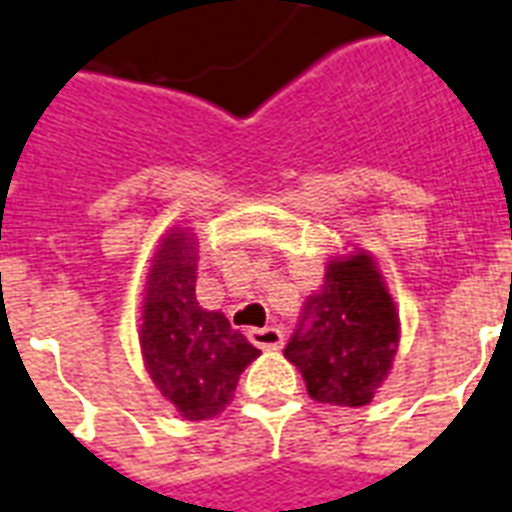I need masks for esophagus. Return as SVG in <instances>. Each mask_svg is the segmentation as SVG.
<instances>
[{"label": "esophagus", "instance_id": "esophagus-1", "mask_svg": "<svg viewBox=\"0 0 512 512\" xmlns=\"http://www.w3.org/2000/svg\"><path fill=\"white\" fill-rule=\"evenodd\" d=\"M249 336V342L260 347V350H279L282 342H285V336L279 328H252V331L246 333Z\"/></svg>", "mask_w": 512, "mask_h": 512}]
</instances>
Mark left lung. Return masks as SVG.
<instances>
[{
	"instance_id": "8db88e82",
	"label": "left lung",
	"mask_w": 512,
	"mask_h": 512,
	"mask_svg": "<svg viewBox=\"0 0 512 512\" xmlns=\"http://www.w3.org/2000/svg\"><path fill=\"white\" fill-rule=\"evenodd\" d=\"M399 350V312L366 252L336 257L306 298L285 358L304 374L314 401L363 407L388 377Z\"/></svg>"
}]
</instances>
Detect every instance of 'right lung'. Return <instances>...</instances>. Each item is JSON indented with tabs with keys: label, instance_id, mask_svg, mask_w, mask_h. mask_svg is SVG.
<instances>
[{
	"label": "right lung",
	"instance_id": "1",
	"mask_svg": "<svg viewBox=\"0 0 512 512\" xmlns=\"http://www.w3.org/2000/svg\"><path fill=\"white\" fill-rule=\"evenodd\" d=\"M189 227H173L151 257L140 352L157 391L187 420L217 418L233 401L238 377L260 350L230 328L222 312H206L195 298L198 249Z\"/></svg>",
	"mask_w": 512,
	"mask_h": 512
}]
</instances>
